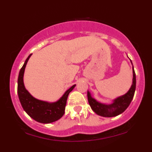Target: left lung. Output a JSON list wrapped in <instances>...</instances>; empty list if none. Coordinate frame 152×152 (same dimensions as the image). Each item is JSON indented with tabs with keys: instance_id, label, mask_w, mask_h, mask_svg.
<instances>
[{
	"instance_id": "left-lung-1",
	"label": "left lung",
	"mask_w": 152,
	"mask_h": 152,
	"mask_svg": "<svg viewBox=\"0 0 152 152\" xmlns=\"http://www.w3.org/2000/svg\"><path fill=\"white\" fill-rule=\"evenodd\" d=\"M136 89V74L133 66V83L132 86L125 95L122 96L115 99L114 103L110 105H104L97 102L95 99L91 96V94L88 91L87 96L89 105L92 110L99 116L104 117H113L121 114L126 110L133 99L134 92Z\"/></svg>"
}]
</instances>
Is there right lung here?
<instances>
[{
	"label": "right lung",
	"instance_id": "obj_1",
	"mask_svg": "<svg viewBox=\"0 0 152 152\" xmlns=\"http://www.w3.org/2000/svg\"><path fill=\"white\" fill-rule=\"evenodd\" d=\"M31 54L26 58L23 66L20 69L18 78V98L23 109L31 118L36 121L43 124H49L57 121L63 116L65 113L68 96L74 89V85L66 91L58 102L55 103H47L34 98L25 88L23 84V74L28 61Z\"/></svg>",
	"mask_w": 152,
	"mask_h": 152
}]
</instances>
